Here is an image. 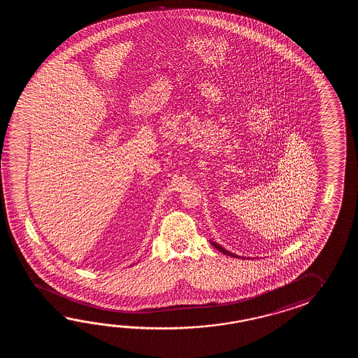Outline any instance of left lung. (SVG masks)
Segmentation results:
<instances>
[{"label":"left lung","mask_w":358,"mask_h":358,"mask_svg":"<svg viewBox=\"0 0 358 358\" xmlns=\"http://www.w3.org/2000/svg\"><path fill=\"white\" fill-rule=\"evenodd\" d=\"M210 243L213 244V247L216 248V250H219V251L222 252L224 255H227V256H231V257H236V259H239L241 256H236L234 253H231V252H229L228 250H225L224 247H221L220 244L216 243V242H213V241H210ZM243 259V257H242Z\"/></svg>","instance_id":"1"}]
</instances>
